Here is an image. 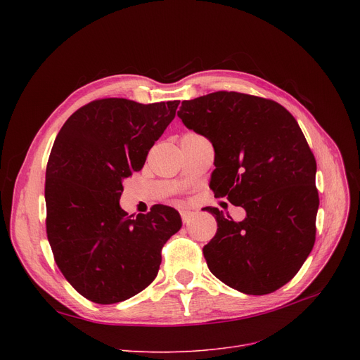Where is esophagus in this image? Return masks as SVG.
I'll use <instances>...</instances> for the list:
<instances>
[{
	"instance_id": "1",
	"label": "esophagus",
	"mask_w": 360,
	"mask_h": 360,
	"mask_svg": "<svg viewBox=\"0 0 360 360\" xmlns=\"http://www.w3.org/2000/svg\"><path fill=\"white\" fill-rule=\"evenodd\" d=\"M195 214H197V213H195V212H191V210H182V212H181V219H182L184 223H188L191 219H194Z\"/></svg>"
}]
</instances>
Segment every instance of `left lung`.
Masks as SVG:
<instances>
[{"instance_id": "1", "label": "left lung", "mask_w": 360, "mask_h": 360, "mask_svg": "<svg viewBox=\"0 0 360 360\" xmlns=\"http://www.w3.org/2000/svg\"><path fill=\"white\" fill-rule=\"evenodd\" d=\"M178 117L214 147L210 188L247 212L217 221L204 245L209 270L247 295H267L290 281L312 251L319 205L316 162L292 113L247 93L214 91L184 101Z\"/></svg>"}]
</instances>
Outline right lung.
Returning <instances> with one entry per match:
<instances>
[{"label":"right lung","mask_w":360,"mask_h":360,"mask_svg":"<svg viewBox=\"0 0 360 360\" xmlns=\"http://www.w3.org/2000/svg\"><path fill=\"white\" fill-rule=\"evenodd\" d=\"M179 101L143 105L122 98L75 110L46 165V236L70 285L101 305L127 300L159 273L162 248L182 226L172 207L128 216L122 181L141 170L148 150L172 122Z\"/></svg>","instance_id":"right-lung-1"}]
</instances>
